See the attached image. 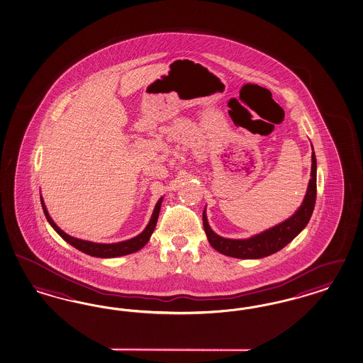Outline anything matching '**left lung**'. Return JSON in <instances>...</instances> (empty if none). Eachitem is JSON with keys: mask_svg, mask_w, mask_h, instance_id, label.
<instances>
[{"mask_svg": "<svg viewBox=\"0 0 363 363\" xmlns=\"http://www.w3.org/2000/svg\"><path fill=\"white\" fill-rule=\"evenodd\" d=\"M317 196V160L314 151L311 154V179L308 186V192L303 199L300 209L288 218L286 221L276 225L274 228L268 229L257 236L248 240H230L220 238L208 225L206 211L203 212V225L207 233L209 244L220 253L236 257V259H262L270 256L280 249L288 245L293 238L300 233L309 223L315 204Z\"/></svg>", "mask_w": 363, "mask_h": 363, "instance_id": "left-lung-1", "label": "left lung"}]
</instances>
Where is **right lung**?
<instances>
[{
	"instance_id": "obj_1",
	"label": "right lung",
	"mask_w": 363,
	"mask_h": 363,
	"mask_svg": "<svg viewBox=\"0 0 363 363\" xmlns=\"http://www.w3.org/2000/svg\"><path fill=\"white\" fill-rule=\"evenodd\" d=\"M162 199H159V201L156 203L155 209H154V213L151 216V220L148 223V225L145 227V230L138 235L136 238H131V240H127V241H122V242H116V244H96V242H91V241H84V240H79V238H72L69 235H66L63 232L62 229L58 228L57 224L52 221V218L49 216L48 213V209L45 207V203L41 199L42 209H43V213L48 218V221L50 223L52 228L57 230V233L61 236V238L67 241L70 245H73L74 248L81 250L86 255H90L94 257H102V259H108V257H118V256H125V255H130V253H134L136 250L143 248L147 241L151 238L152 232L156 227V223H157V218H159V212H160V206H162Z\"/></svg>"
}]
</instances>
